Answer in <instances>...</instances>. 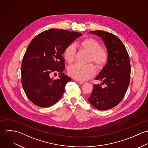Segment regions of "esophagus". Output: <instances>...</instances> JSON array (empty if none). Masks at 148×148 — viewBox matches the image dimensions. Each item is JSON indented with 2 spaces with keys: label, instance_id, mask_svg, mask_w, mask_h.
Returning a JSON list of instances; mask_svg holds the SVG:
<instances>
[{
  "label": "esophagus",
  "instance_id": "esophagus-1",
  "mask_svg": "<svg viewBox=\"0 0 148 148\" xmlns=\"http://www.w3.org/2000/svg\"><path fill=\"white\" fill-rule=\"evenodd\" d=\"M75 82H76V83H79V84H83V83H84L83 82H82V81H81V80H77V79H76V80H75Z\"/></svg>",
  "mask_w": 148,
  "mask_h": 148
}]
</instances>
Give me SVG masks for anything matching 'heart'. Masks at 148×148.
Returning a JSON list of instances; mask_svg holds the SVG:
<instances>
[{
  "instance_id": "b5f03b06",
  "label": "heart",
  "mask_w": 148,
  "mask_h": 148,
  "mask_svg": "<svg viewBox=\"0 0 148 148\" xmlns=\"http://www.w3.org/2000/svg\"><path fill=\"white\" fill-rule=\"evenodd\" d=\"M80 47L88 52H90L89 62H93L99 68L103 67L108 60V52L107 49L100 47V43L92 38H87L79 43ZM76 47L73 44L68 45L63 53L65 60L69 64L72 63L75 59ZM69 75L77 80H87L96 73V68L93 64L86 65L74 64L69 67Z\"/></svg>"
}]
</instances>
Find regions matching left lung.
Here are the masks:
<instances>
[{
	"instance_id": "obj_1",
	"label": "left lung",
	"mask_w": 148,
	"mask_h": 148,
	"mask_svg": "<svg viewBox=\"0 0 148 148\" xmlns=\"http://www.w3.org/2000/svg\"><path fill=\"white\" fill-rule=\"evenodd\" d=\"M100 36L106 44L108 60L96 77L103 81L101 84H94L92 94L88 98L95 108L105 110L117 106L123 99L130 83V64L127 49L116 35L104 31H90Z\"/></svg>"
}]
</instances>
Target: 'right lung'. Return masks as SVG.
<instances>
[{
  "label": "right lung",
  "instance_id": "right-lung-1",
  "mask_svg": "<svg viewBox=\"0 0 148 148\" xmlns=\"http://www.w3.org/2000/svg\"><path fill=\"white\" fill-rule=\"evenodd\" d=\"M82 34L59 29H50L36 36L29 44L23 58L21 84L28 99L36 106L48 107L62 97L66 84L71 78L63 72L62 56L65 48ZM60 78L53 79L52 73Z\"/></svg>",
  "mask_w": 148,
  "mask_h": 148
}]
</instances>
